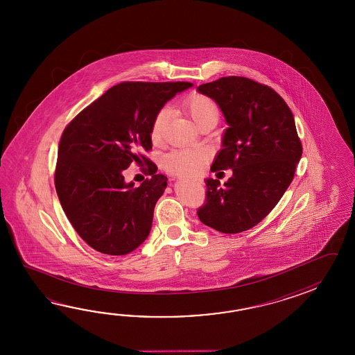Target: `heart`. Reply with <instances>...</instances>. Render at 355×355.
Wrapping results in <instances>:
<instances>
[{"label": "heart", "mask_w": 355, "mask_h": 355, "mask_svg": "<svg viewBox=\"0 0 355 355\" xmlns=\"http://www.w3.org/2000/svg\"><path fill=\"white\" fill-rule=\"evenodd\" d=\"M184 109L191 116V119L196 121L198 127L205 121L217 123L220 115L218 103L211 96L199 92H194L185 98ZM167 115L168 112L166 107H162L153 116L151 138L156 144L161 141L162 132L166 124ZM208 159L209 153L203 148H179L167 153L162 159V167L170 174L193 178L203 173Z\"/></svg>", "instance_id": "b5f03b06"}]
</instances>
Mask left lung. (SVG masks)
<instances>
[{
	"label": "left lung",
	"mask_w": 355,
	"mask_h": 355,
	"mask_svg": "<svg viewBox=\"0 0 355 355\" xmlns=\"http://www.w3.org/2000/svg\"><path fill=\"white\" fill-rule=\"evenodd\" d=\"M198 91L218 103L230 125L211 170L234 174L225 185L205 180V202L196 213L219 232L240 234L272 211L295 178L302 156L295 118L277 91L248 77H220Z\"/></svg>",
	"instance_id": "1"
}]
</instances>
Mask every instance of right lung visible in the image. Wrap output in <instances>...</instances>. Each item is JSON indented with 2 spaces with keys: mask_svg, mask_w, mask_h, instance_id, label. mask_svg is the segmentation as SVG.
Here are the masks:
<instances>
[{
  "mask_svg": "<svg viewBox=\"0 0 355 355\" xmlns=\"http://www.w3.org/2000/svg\"><path fill=\"white\" fill-rule=\"evenodd\" d=\"M190 83L127 81L113 86L76 115L58 146L54 184L76 232L92 249L125 255L147 239L153 211L166 188L165 175L146 156L152 150L155 114ZM147 164L138 189L121 174Z\"/></svg>",
  "mask_w": 355,
  "mask_h": 355,
  "instance_id": "add662e5",
  "label": "right lung"
}]
</instances>
